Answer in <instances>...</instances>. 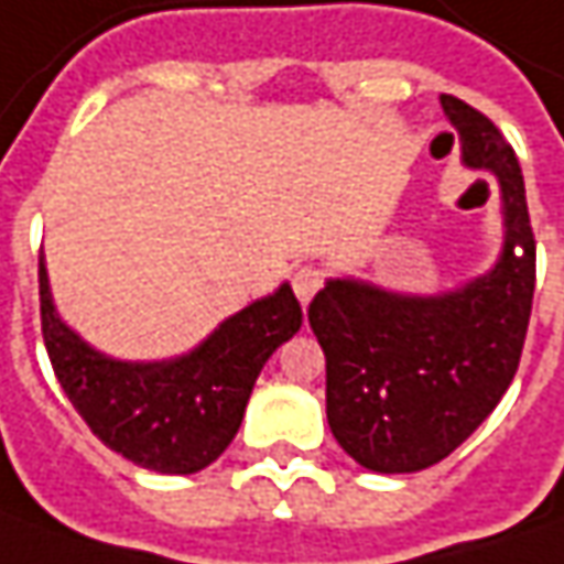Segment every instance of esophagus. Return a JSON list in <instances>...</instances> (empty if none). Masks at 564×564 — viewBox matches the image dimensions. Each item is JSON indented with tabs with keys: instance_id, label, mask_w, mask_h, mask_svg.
<instances>
[{
	"instance_id": "esophagus-1",
	"label": "esophagus",
	"mask_w": 564,
	"mask_h": 564,
	"mask_svg": "<svg viewBox=\"0 0 564 564\" xmlns=\"http://www.w3.org/2000/svg\"><path fill=\"white\" fill-rule=\"evenodd\" d=\"M321 283H324V274H321L318 268H312V264H305L300 268L296 274H293V293H296V300L302 302V308L312 302V296L321 290Z\"/></svg>"
}]
</instances>
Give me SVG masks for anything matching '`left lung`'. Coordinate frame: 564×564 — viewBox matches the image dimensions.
I'll use <instances>...</instances> for the list:
<instances>
[{
  "label": "left lung",
  "instance_id": "8db88e82",
  "mask_svg": "<svg viewBox=\"0 0 564 564\" xmlns=\"http://www.w3.org/2000/svg\"><path fill=\"white\" fill-rule=\"evenodd\" d=\"M468 167L494 171L506 243L490 274L443 296L327 281L308 324L327 359V424L368 471L431 468L480 427L509 390L531 321L536 243L524 177L499 127L440 96Z\"/></svg>",
  "mask_w": 564,
  "mask_h": 564
}]
</instances>
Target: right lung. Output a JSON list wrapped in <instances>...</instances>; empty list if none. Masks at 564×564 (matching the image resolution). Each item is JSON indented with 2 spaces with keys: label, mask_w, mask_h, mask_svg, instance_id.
I'll return each mask as SVG.
<instances>
[{
  "label": "right lung",
  "mask_w": 564,
  "mask_h": 564,
  "mask_svg": "<svg viewBox=\"0 0 564 564\" xmlns=\"http://www.w3.org/2000/svg\"><path fill=\"white\" fill-rule=\"evenodd\" d=\"M40 321L52 371L89 431L140 468L193 475L237 437L259 371L300 330L302 308L283 283L181 359L115 361L55 315L40 259Z\"/></svg>",
  "instance_id": "add662e5"
}]
</instances>
